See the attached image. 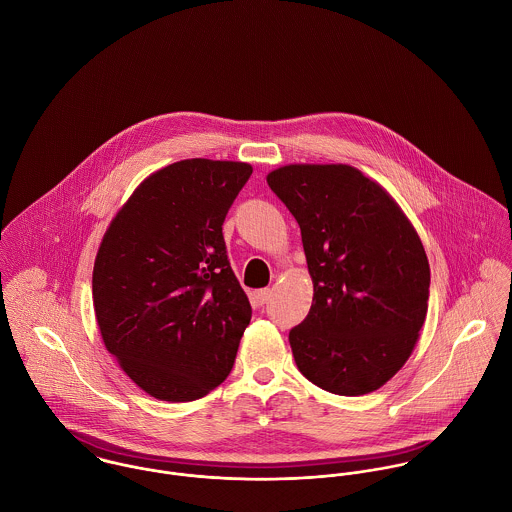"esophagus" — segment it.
I'll list each match as a JSON object with an SVG mask.
<instances>
[{
  "label": "esophagus",
  "instance_id": "1",
  "mask_svg": "<svg viewBox=\"0 0 512 512\" xmlns=\"http://www.w3.org/2000/svg\"><path fill=\"white\" fill-rule=\"evenodd\" d=\"M252 297H254V301H256L258 305H264V303H268V301H270V297H272V290H256Z\"/></svg>",
  "mask_w": 512,
  "mask_h": 512
}]
</instances>
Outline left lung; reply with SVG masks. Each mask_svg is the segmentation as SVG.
Returning a JSON list of instances; mask_svg holds the SVG:
<instances>
[{
    "mask_svg": "<svg viewBox=\"0 0 512 512\" xmlns=\"http://www.w3.org/2000/svg\"><path fill=\"white\" fill-rule=\"evenodd\" d=\"M270 189L299 230L313 301L290 331L299 372L319 388L363 396L410 359L426 321L430 264L392 195L347 163H290Z\"/></svg>",
    "mask_w": 512,
    "mask_h": 512,
    "instance_id": "8db88e82",
    "label": "left lung"
}]
</instances>
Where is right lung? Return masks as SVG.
Returning a JSON list of instances; mask_svg holds the SVG:
<instances>
[{
    "label": "right lung",
    "mask_w": 512,
    "mask_h": 512,
    "mask_svg": "<svg viewBox=\"0 0 512 512\" xmlns=\"http://www.w3.org/2000/svg\"><path fill=\"white\" fill-rule=\"evenodd\" d=\"M244 161L183 159L146 177L110 220L92 270L100 335L149 396L191 402L228 376L252 307L222 222Z\"/></svg>",
    "instance_id": "add662e5"
}]
</instances>
